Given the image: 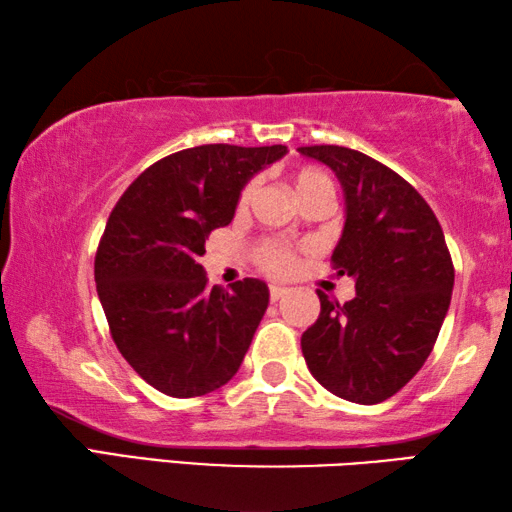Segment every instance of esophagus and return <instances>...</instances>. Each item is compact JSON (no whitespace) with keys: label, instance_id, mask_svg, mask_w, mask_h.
<instances>
[{"label":"esophagus","instance_id":"esophagus-1","mask_svg":"<svg viewBox=\"0 0 512 512\" xmlns=\"http://www.w3.org/2000/svg\"><path fill=\"white\" fill-rule=\"evenodd\" d=\"M284 293H287V289H284V287H271V289H268V296H271V302L280 300Z\"/></svg>","mask_w":512,"mask_h":512}]
</instances>
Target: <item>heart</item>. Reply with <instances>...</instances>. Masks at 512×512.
Instances as JSON below:
<instances>
[{
  "mask_svg": "<svg viewBox=\"0 0 512 512\" xmlns=\"http://www.w3.org/2000/svg\"><path fill=\"white\" fill-rule=\"evenodd\" d=\"M291 185L302 203L311 201V198H334V183L323 169L318 167H296L291 173ZM257 196V185L248 183L237 198V212L246 214L250 210ZM255 259L264 273L275 277H287L298 271V253L284 241L264 239L255 246Z\"/></svg>",
  "mask_w": 512,
  "mask_h": 512,
  "instance_id": "heart-1",
  "label": "heart"
}]
</instances>
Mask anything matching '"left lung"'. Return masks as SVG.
Instances as JSON below:
<instances>
[{"label": "left lung", "instance_id": "left-lung-1", "mask_svg": "<svg viewBox=\"0 0 512 512\" xmlns=\"http://www.w3.org/2000/svg\"><path fill=\"white\" fill-rule=\"evenodd\" d=\"M339 176L348 216L332 266L357 296L345 305L323 291L302 334L320 386L357 404H379L415 377L436 345L454 289L443 228L411 183L370 155L334 144L298 149Z\"/></svg>", "mask_w": 512, "mask_h": 512}]
</instances>
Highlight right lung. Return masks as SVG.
<instances>
[{
  "label": "right lung",
  "mask_w": 512,
  "mask_h": 512,
  "mask_svg": "<svg viewBox=\"0 0 512 512\" xmlns=\"http://www.w3.org/2000/svg\"><path fill=\"white\" fill-rule=\"evenodd\" d=\"M287 146L203 144L137 176L103 230L94 280L110 336L146 384L171 397L212 393L235 377L268 307L264 282L207 287L198 257L232 221L250 176Z\"/></svg>",
  "instance_id": "add662e5"
}]
</instances>
